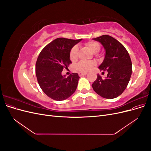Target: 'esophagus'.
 Returning <instances> with one entry per match:
<instances>
[{
    "mask_svg": "<svg viewBox=\"0 0 151 151\" xmlns=\"http://www.w3.org/2000/svg\"><path fill=\"white\" fill-rule=\"evenodd\" d=\"M87 75V73H83V72H79V76H84Z\"/></svg>",
    "mask_w": 151,
    "mask_h": 151,
    "instance_id": "esophagus-1",
    "label": "esophagus"
}]
</instances>
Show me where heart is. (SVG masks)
Wrapping results in <instances>:
<instances>
[{"instance_id":"1","label":"heart","mask_w":151,"mask_h":151,"mask_svg":"<svg viewBox=\"0 0 151 151\" xmlns=\"http://www.w3.org/2000/svg\"><path fill=\"white\" fill-rule=\"evenodd\" d=\"M85 46L88 48L93 53H96L99 51L101 47L99 43L94 41H91L85 43ZM70 59L72 62H76L77 60L78 57V48L77 47H73L70 52ZM95 63L94 62H81L76 66L77 70L81 72H88L94 67Z\"/></svg>"}]
</instances>
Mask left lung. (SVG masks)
Masks as SVG:
<instances>
[{"instance_id":"obj_1","label":"left lung","mask_w":151,"mask_h":151,"mask_svg":"<svg viewBox=\"0 0 151 151\" xmlns=\"http://www.w3.org/2000/svg\"><path fill=\"white\" fill-rule=\"evenodd\" d=\"M102 44L105 52L104 60L99 68L108 72L107 77L103 79L97 76L92 87L100 96L113 99L124 91L132 75V61L124 46L118 40L109 35H102L93 38Z\"/></svg>"}]
</instances>
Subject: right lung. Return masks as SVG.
I'll list each match as a JSON object with an SVG mask.
<instances>
[{"label": "right lung", "mask_w": 151, "mask_h": 151, "mask_svg": "<svg viewBox=\"0 0 151 151\" xmlns=\"http://www.w3.org/2000/svg\"><path fill=\"white\" fill-rule=\"evenodd\" d=\"M81 40L58 38L41 51L36 63V78L41 89L50 98L62 101L76 91L78 74L73 73L65 77L62 72L72 63L69 57L72 48Z\"/></svg>", "instance_id": "obj_1"}]
</instances>
